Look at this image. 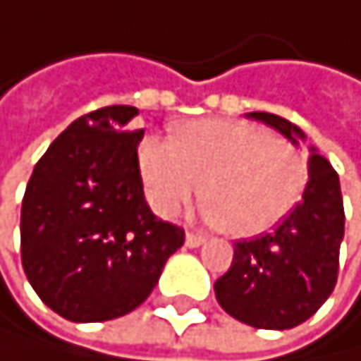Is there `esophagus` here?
<instances>
[{
	"label": "esophagus",
	"instance_id": "obj_1",
	"mask_svg": "<svg viewBox=\"0 0 361 361\" xmlns=\"http://www.w3.org/2000/svg\"><path fill=\"white\" fill-rule=\"evenodd\" d=\"M203 242H205V235H201V233H194V231H188V233H185V244H188L190 248L201 246Z\"/></svg>",
	"mask_w": 361,
	"mask_h": 361
}]
</instances>
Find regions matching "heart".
<instances>
[{
  "label": "heart",
  "mask_w": 361,
  "mask_h": 361,
  "mask_svg": "<svg viewBox=\"0 0 361 361\" xmlns=\"http://www.w3.org/2000/svg\"><path fill=\"white\" fill-rule=\"evenodd\" d=\"M137 162L158 214H176L203 180L205 219L237 237L278 226L303 199L310 178L307 160L294 145L228 119L190 121L173 142L142 140Z\"/></svg>",
  "instance_id": "obj_1"
}]
</instances>
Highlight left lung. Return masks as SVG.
Here are the masks:
<instances>
[{"mask_svg": "<svg viewBox=\"0 0 361 361\" xmlns=\"http://www.w3.org/2000/svg\"><path fill=\"white\" fill-rule=\"evenodd\" d=\"M287 140L303 137L285 117L251 113ZM314 151V149H312ZM303 199L274 233L235 244L231 269L214 283L219 305L233 319L262 330H287L307 321L337 285L343 240L339 176L330 162L312 153Z\"/></svg>", "mask_w": 361, "mask_h": 361, "instance_id": "8db88e82", "label": "left lung"}]
</instances>
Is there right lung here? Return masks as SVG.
Here are the masks:
<instances>
[{"mask_svg": "<svg viewBox=\"0 0 361 361\" xmlns=\"http://www.w3.org/2000/svg\"><path fill=\"white\" fill-rule=\"evenodd\" d=\"M133 106L72 121L33 167L22 199V267L35 294L74 323L124 317L147 300L185 231L151 212Z\"/></svg>", "mask_w": 361, "mask_h": 361, "instance_id": "add662e5", "label": "right lung"}]
</instances>
